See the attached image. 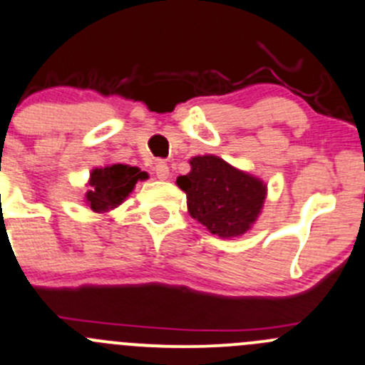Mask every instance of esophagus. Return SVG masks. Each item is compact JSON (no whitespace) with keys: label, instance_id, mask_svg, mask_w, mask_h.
Segmentation results:
<instances>
[{"label":"esophagus","instance_id":"34e87169","mask_svg":"<svg viewBox=\"0 0 365 365\" xmlns=\"http://www.w3.org/2000/svg\"><path fill=\"white\" fill-rule=\"evenodd\" d=\"M154 172H155V175H158V179H161V180L168 179V175H170V168H168V165H166L165 161L155 163Z\"/></svg>","mask_w":365,"mask_h":365}]
</instances>
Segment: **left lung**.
<instances>
[{"instance_id":"1","label":"left lung","mask_w":365,"mask_h":365,"mask_svg":"<svg viewBox=\"0 0 365 365\" xmlns=\"http://www.w3.org/2000/svg\"><path fill=\"white\" fill-rule=\"evenodd\" d=\"M190 165V173L177 177V186L186 193L190 215L220 238L247 232L265 202L263 180L217 155H195Z\"/></svg>"}]
</instances>
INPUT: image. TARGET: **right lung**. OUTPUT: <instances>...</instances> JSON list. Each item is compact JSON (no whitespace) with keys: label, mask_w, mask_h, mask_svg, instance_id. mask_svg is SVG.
Masks as SVG:
<instances>
[{"label":"right lung","mask_w":365,"mask_h":365,"mask_svg":"<svg viewBox=\"0 0 365 365\" xmlns=\"http://www.w3.org/2000/svg\"><path fill=\"white\" fill-rule=\"evenodd\" d=\"M147 177L148 173L141 172L136 166L120 165V163L95 168L89 177L86 202L96 213L113 210L127 199L138 180H145Z\"/></svg>","instance_id":"right-lung-1"}]
</instances>
